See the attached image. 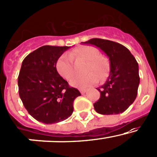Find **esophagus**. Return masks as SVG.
<instances>
[{
    "label": "esophagus",
    "instance_id": "esophagus-1",
    "mask_svg": "<svg viewBox=\"0 0 157 157\" xmlns=\"http://www.w3.org/2000/svg\"><path fill=\"white\" fill-rule=\"evenodd\" d=\"M79 91H80V93H81L82 94H85V92H86V89H79Z\"/></svg>",
    "mask_w": 157,
    "mask_h": 157
}]
</instances>
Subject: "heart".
Listing matches in <instances>:
<instances>
[{"label":"heart","instance_id":"b5f03b06","mask_svg":"<svg viewBox=\"0 0 157 157\" xmlns=\"http://www.w3.org/2000/svg\"><path fill=\"white\" fill-rule=\"evenodd\" d=\"M86 61L85 73L86 75L75 77L71 81V85L77 88H87L98 82V78L103 80L109 73L107 60L99 55L96 48L90 45L80 46L71 51L68 56L62 54L56 62V69L58 74L66 80H70L75 75L74 62Z\"/></svg>","mask_w":157,"mask_h":157}]
</instances>
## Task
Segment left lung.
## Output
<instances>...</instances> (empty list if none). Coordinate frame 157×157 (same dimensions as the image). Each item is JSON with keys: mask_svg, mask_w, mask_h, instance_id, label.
Listing matches in <instances>:
<instances>
[{"mask_svg": "<svg viewBox=\"0 0 157 157\" xmlns=\"http://www.w3.org/2000/svg\"><path fill=\"white\" fill-rule=\"evenodd\" d=\"M94 44L107 55L110 61V74L102 86L94 108L101 115L123 113L136 98L139 84V65L135 57L126 47L118 42L94 38L82 42Z\"/></svg>", "mask_w": 157, "mask_h": 157, "instance_id": "1", "label": "left lung"}]
</instances>
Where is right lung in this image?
<instances>
[{
    "instance_id": "obj_1",
    "label": "right lung",
    "mask_w": 157,
    "mask_h": 157,
    "mask_svg": "<svg viewBox=\"0 0 157 157\" xmlns=\"http://www.w3.org/2000/svg\"><path fill=\"white\" fill-rule=\"evenodd\" d=\"M68 48L42 46L22 62L18 93L25 109L38 121L48 124L67 119L73 113L75 99L81 95L56 69V60Z\"/></svg>"
}]
</instances>
